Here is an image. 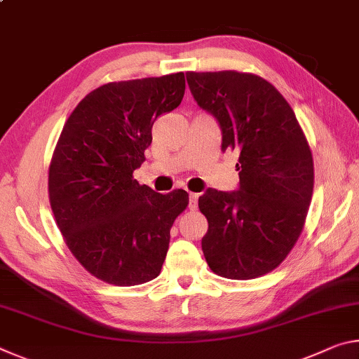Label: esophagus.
<instances>
[{
    "mask_svg": "<svg viewBox=\"0 0 359 359\" xmlns=\"http://www.w3.org/2000/svg\"><path fill=\"white\" fill-rule=\"evenodd\" d=\"M198 198H199V194H198V193H190V204H188V208H190V210H194V209H196V205H198Z\"/></svg>",
    "mask_w": 359,
    "mask_h": 359,
    "instance_id": "esophagus-1",
    "label": "esophagus"
}]
</instances>
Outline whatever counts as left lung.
<instances>
[{"label":"left lung","instance_id":"obj_1","mask_svg":"<svg viewBox=\"0 0 359 359\" xmlns=\"http://www.w3.org/2000/svg\"><path fill=\"white\" fill-rule=\"evenodd\" d=\"M199 107L223 133L222 150H238V191L209 188L199 210L212 272L248 280L274 271L299 239L313 193V158L293 109L274 85L250 72H187Z\"/></svg>","mask_w":359,"mask_h":359}]
</instances>
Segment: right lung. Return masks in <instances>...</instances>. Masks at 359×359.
Wrapping results in <instances>:
<instances>
[{"label":"right lung","mask_w":359,"mask_h":359,"mask_svg":"<svg viewBox=\"0 0 359 359\" xmlns=\"http://www.w3.org/2000/svg\"><path fill=\"white\" fill-rule=\"evenodd\" d=\"M184 93V72L104 83L79 102L58 137L48 201L71 253L102 282L133 287L161 272L188 193H155L133 172L145 160L154 121Z\"/></svg>","instance_id":"obj_1"}]
</instances>
